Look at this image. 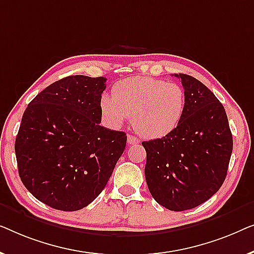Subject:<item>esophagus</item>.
Instances as JSON below:
<instances>
[{
  "mask_svg": "<svg viewBox=\"0 0 254 254\" xmlns=\"http://www.w3.org/2000/svg\"><path fill=\"white\" fill-rule=\"evenodd\" d=\"M127 142H128V144H130V145H135V144H138L139 140H138V138L134 137V135L128 134V135H127Z\"/></svg>",
  "mask_w": 254,
  "mask_h": 254,
  "instance_id": "1",
  "label": "esophagus"
}]
</instances>
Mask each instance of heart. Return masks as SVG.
<instances>
[{"label": "heart", "mask_w": 254, "mask_h": 254, "mask_svg": "<svg viewBox=\"0 0 254 254\" xmlns=\"http://www.w3.org/2000/svg\"><path fill=\"white\" fill-rule=\"evenodd\" d=\"M103 116L113 127L133 117L139 134L156 139L180 126L187 109L185 90L177 83L152 77H133L117 83L113 96L101 99Z\"/></svg>", "instance_id": "1"}]
</instances>
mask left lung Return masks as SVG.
I'll return each instance as SVG.
<instances>
[{
	"label": "left lung",
	"mask_w": 254,
	"mask_h": 254,
	"mask_svg": "<svg viewBox=\"0 0 254 254\" xmlns=\"http://www.w3.org/2000/svg\"><path fill=\"white\" fill-rule=\"evenodd\" d=\"M183 120L171 133L142 141L145 178L152 197L174 212L194 208L222 187L231 152V134L222 103L201 81L184 73Z\"/></svg>",
	"instance_id": "8db88e82"
}]
</instances>
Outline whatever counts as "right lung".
Wrapping results in <instances>:
<instances>
[{"mask_svg":"<svg viewBox=\"0 0 254 254\" xmlns=\"http://www.w3.org/2000/svg\"><path fill=\"white\" fill-rule=\"evenodd\" d=\"M106 78L69 76L25 109L16 137L19 177L55 209L84 208L101 193L127 146L123 131L100 126Z\"/></svg>","mask_w":254,"mask_h":254,"instance_id":"obj_1","label":"right lung"}]
</instances>
